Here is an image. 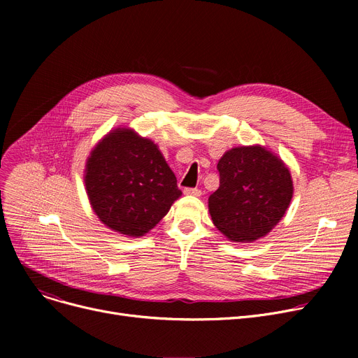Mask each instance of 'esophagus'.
I'll use <instances>...</instances> for the list:
<instances>
[{
  "mask_svg": "<svg viewBox=\"0 0 358 358\" xmlns=\"http://www.w3.org/2000/svg\"><path fill=\"white\" fill-rule=\"evenodd\" d=\"M184 193L187 196H194V197H200L201 196V190H199V189H184Z\"/></svg>",
  "mask_w": 358,
  "mask_h": 358,
  "instance_id": "34e87169",
  "label": "esophagus"
}]
</instances>
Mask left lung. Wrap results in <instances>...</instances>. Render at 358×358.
Here are the masks:
<instances>
[{
    "label": "left lung",
    "mask_w": 358,
    "mask_h": 358,
    "mask_svg": "<svg viewBox=\"0 0 358 358\" xmlns=\"http://www.w3.org/2000/svg\"><path fill=\"white\" fill-rule=\"evenodd\" d=\"M220 184L209 197L215 227L234 242L266 236L293 197L289 168L261 145L238 146L217 162Z\"/></svg>",
    "instance_id": "1"
}]
</instances>
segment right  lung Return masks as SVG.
I'll return each mask as SVG.
<instances>
[{"label":"right lung","instance_id":"obj_1","mask_svg":"<svg viewBox=\"0 0 358 358\" xmlns=\"http://www.w3.org/2000/svg\"><path fill=\"white\" fill-rule=\"evenodd\" d=\"M91 208L111 231L143 236L181 196L177 178L158 146L135 130H111L85 165Z\"/></svg>","mask_w":358,"mask_h":358}]
</instances>
